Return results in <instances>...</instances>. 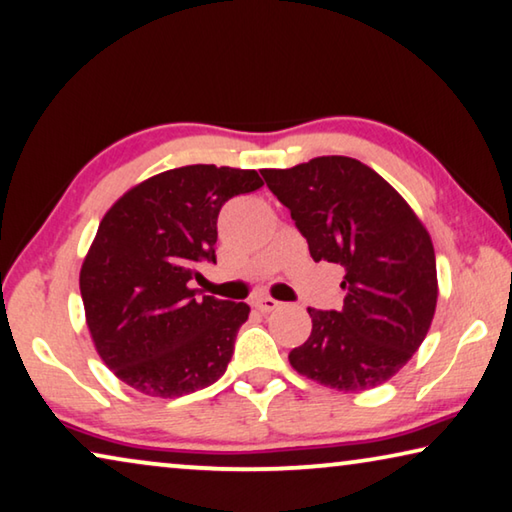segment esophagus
<instances>
[{
    "label": "esophagus",
    "instance_id": "1",
    "mask_svg": "<svg viewBox=\"0 0 512 512\" xmlns=\"http://www.w3.org/2000/svg\"><path fill=\"white\" fill-rule=\"evenodd\" d=\"M251 306H254V309H258L261 313H270L274 309H279L281 302H277L270 295H258V297H254V300H251Z\"/></svg>",
    "mask_w": 512,
    "mask_h": 512
}]
</instances>
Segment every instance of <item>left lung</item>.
<instances>
[{"instance_id": "obj_1", "label": "left lung", "mask_w": 512, "mask_h": 512, "mask_svg": "<svg viewBox=\"0 0 512 512\" xmlns=\"http://www.w3.org/2000/svg\"><path fill=\"white\" fill-rule=\"evenodd\" d=\"M261 174L313 261L345 270L343 309H309L311 336L290 350V366L338 391L387 382L419 350L435 316L428 231L387 180L352 157L322 155Z\"/></svg>"}]
</instances>
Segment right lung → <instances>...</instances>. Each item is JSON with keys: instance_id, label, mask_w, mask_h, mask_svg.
<instances>
[{"instance_id": "1", "label": "right lung", "mask_w": 512, "mask_h": 512, "mask_svg": "<svg viewBox=\"0 0 512 512\" xmlns=\"http://www.w3.org/2000/svg\"><path fill=\"white\" fill-rule=\"evenodd\" d=\"M261 185L254 169L190 164L132 187L102 217L80 290L98 355L128 387L180 398L224 375L249 306L199 300L192 279L217 263L224 203Z\"/></svg>"}]
</instances>
